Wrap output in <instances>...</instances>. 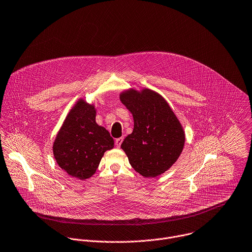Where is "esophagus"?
I'll return each instance as SVG.
<instances>
[{"instance_id":"1","label":"esophagus","mask_w":252,"mask_h":252,"mask_svg":"<svg viewBox=\"0 0 252 252\" xmlns=\"http://www.w3.org/2000/svg\"><path fill=\"white\" fill-rule=\"evenodd\" d=\"M123 140H124V137H120V138H117V139H116L115 143H116V146H117L118 148H120V147H121V144H122Z\"/></svg>"}]
</instances>
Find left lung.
I'll return each instance as SVG.
<instances>
[{
  "label": "left lung",
  "instance_id": "obj_1",
  "mask_svg": "<svg viewBox=\"0 0 252 252\" xmlns=\"http://www.w3.org/2000/svg\"><path fill=\"white\" fill-rule=\"evenodd\" d=\"M131 113L133 130L121 145L131 167L144 178L168 171L181 156L186 133L174 111L158 92L129 88L120 94Z\"/></svg>",
  "mask_w": 252,
  "mask_h": 252
}]
</instances>
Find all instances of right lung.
Returning a JSON list of instances; mask_svg holds the SVG:
<instances>
[{"instance_id": "right-lung-1", "label": "right lung", "mask_w": 252, "mask_h": 252, "mask_svg": "<svg viewBox=\"0 0 252 252\" xmlns=\"http://www.w3.org/2000/svg\"><path fill=\"white\" fill-rule=\"evenodd\" d=\"M96 108L83 98L67 113L53 143L57 164L81 181L92 177L104 153L114 148L109 131L96 123Z\"/></svg>"}]
</instances>
